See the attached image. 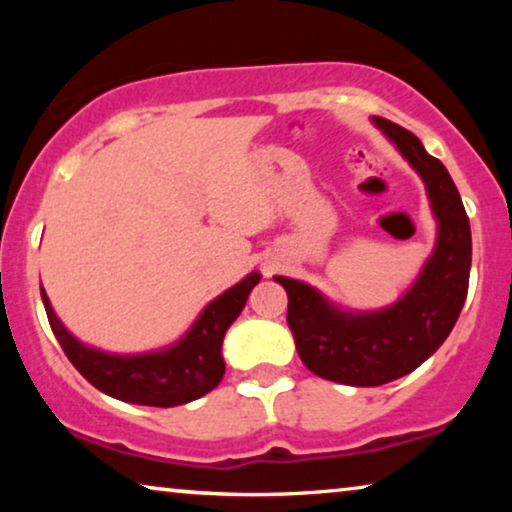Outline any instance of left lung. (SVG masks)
<instances>
[{
    "label": "left lung",
    "mask_w": 512,
    "mask_h": 512,
    "mask_svg": "<svg viewBox=\"0 0 512 512\" xmlns=\"http://www.w3.org/2000/svg\"><path fill=\"white\" fill-rule=\"evenodd\" d=\"M415 167L438 221L436 249L398 303L377 312H345L310 284L275 277L289 296L286 321L307 370L352 387H380L408 375L443 345L457 324L471 275V223L450 172L410 130L375 116Z\"/></svg>",
    "instance_id": "left-lung-1"
}]
</instances>
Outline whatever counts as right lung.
Returning a JSON list of instances; mask_svg holds the SVG:
<instances>
[{
	"label": "right lung",
	"instance_id": "obj_1",
	"mask_svg": "<svg viewBox=\"0 0 512 512\" xmlns=\"http://www.w3.org/2000/svg\"><path fill=\"white\" fill-rule=\"evenodd\" d=\"M258 282L261 275L251 272L233 289L214 298L177 345L137 356L107 354L83 345L55 317L44 289H41V300H44L48 324L60 347L65 349L67 359L95 389L125 403L172 408L209 394L221 382L226 373L221 356L223 335L240 317L251 289Z\"/></svg>",
	"mask_w": 512,
	"mask_h": 512
}]
</instances>
